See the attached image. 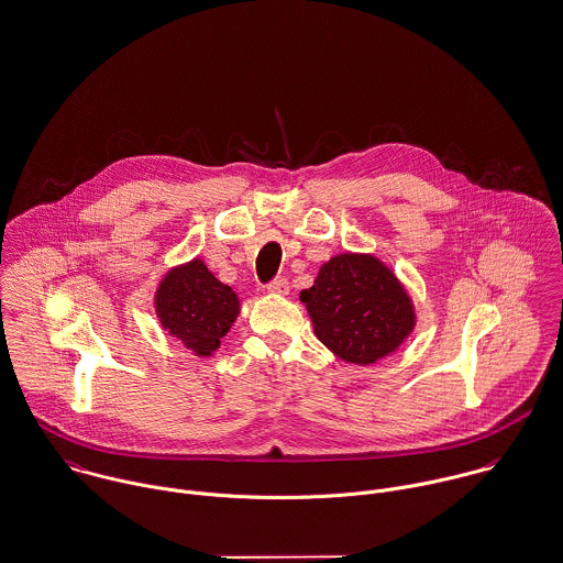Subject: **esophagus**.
<instances>
[{
	"instance_id": "1",
	"label": "esophagus",
	"mask_w": 563,
	"mask_h": 563,
	"mask_svg": "<svg viewBox=\"0 0 563 563\" xmlns=\"http://www.w3.org/2000/svg\"><path fill=\"white\" fill-rule=\"evenodd\" d=\"M267 291L276 294V296H287L289 294V283L285 278H276L274 283L267 285Z\"/></svg>"
}]
</instances>
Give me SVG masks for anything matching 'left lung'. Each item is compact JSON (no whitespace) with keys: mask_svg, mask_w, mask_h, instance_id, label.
<instances>
[{"mask_svg":"<svg viewBox=\"0 0 563 563\" xmlns=\"http://www.w3.org/2000/svg\"><path fill=\"white\" fill-rule=\"evenodd\" d=\"M313 333L350 365L394 354L418 324V311L396 272L369 252H341L322 263L300 291Z\"/></svg>","mask_w":563,"mask_h":563,"instance_id":"1","label":"left lung"}]
</instances>
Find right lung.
<instances>
[{
	"label": "right lung",
	"mask_w": 563,
	"mask_h": 563,
	"mask_svg": "<svg viewBox=\"0 0 563 563\" xmlns=\"http://www.w3.org/2000/svg\"><path fill=\"white\" fill-rule=\"evenodd\" d=\"M154 311L165 333L194 356L209 358L236 322L241 300L196 256L163 274L154 291Z\"/></svg>",
	"instance_id": "obj_1"
}]
</instances>
